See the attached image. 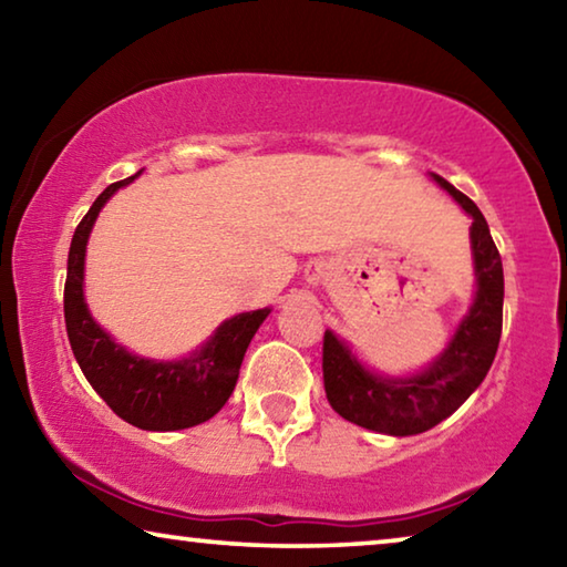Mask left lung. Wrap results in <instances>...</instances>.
I'll use <instances>...</instances> for the list:
<instances>
[{
	"label": "left lung",
	"mask_w": 567,
	"mask_h": 567,
	"mask_svg": "<svg viewBox=\"0 0 567 567\" xmlns=\"http://www.w3.org/2000/svg\"><path fill=\"white\" fill-rule=\"evenodd\" d=\"M473 217L470 243L477 275L473 307L445 352L412 378H382L328 330L322 340V378L332 410L354 425L385 435H417L453 415L473 395L495 360L503 332V260L477 205L445 177L433 175Z\"/></svg>",
	"instance_id": "1"
}]
</instances>
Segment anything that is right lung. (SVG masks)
Masks as SVG:
<instances>
[{
    "label": "right lung",
    "instance_id": "add662e5",
    "mask_svg": "<svg viewBox=\"0 0 567 567\" xmlns=\"http://www.w3.org/2000/svg\"><path fill=\"white\" fill-rule=\"evenodd\" d=\"M134 177L112 182L74 229L70 260H66L64 322L74 358L97 395L130 425L167 433V430L199 425L223 410L237 385L247 344L270 310L265 307V310L235 315L219 324L213 338L195 354L175 362L137 358L114 342L92 320L84 302V252L100 209Z\"/></svg>",
    "mask_w": 567,
    "mask_h": 567
}]
</instances>
